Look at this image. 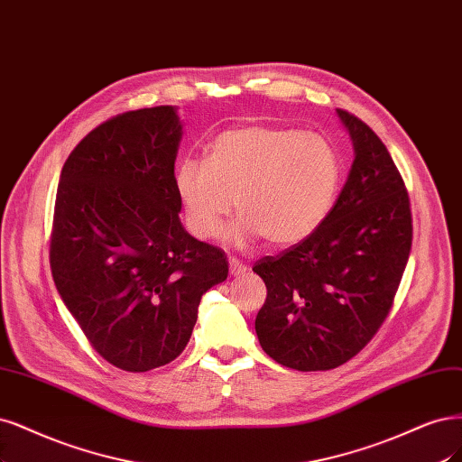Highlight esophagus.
Instances as JSON below:
<instances>
[{
	"mask_svg": "<svg viewBox=\"0 0 462 462\" xmlns=\"http://www.w3.org/2000/svg\"><path fill=\"white\" fill-rule=\"evenodd\" d=\"M229 269H231V275H243L246 269H248V265L243 262V260H238V258H231L229 260Z\"/></svg>",
	"mask_w": 462,
	"mask_h": 462,
	"instance_id": "1",
	"label": "esophagus"
}]
</instances>
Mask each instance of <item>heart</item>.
Listing matches in <instances>:
<instances>
[{"label": "heart", "instance_id": "heart-1", "mask_svg": "<svg viewBox=\"0 0 462 462\" xmlns=\"http://www.w3.org/2000/svg\"><path fill=\"white\" fill-rule=\"evenodd\" d=\"M342 181V161L332 143L311 132L250 124L221 132L206 147V162L183 158L173 187L187 226L212 238L235 208V243L262 235L267 245L304 241L330 214Z\"/></svg>", "mask_w": 462, "mask_h": 462}]
</instances>
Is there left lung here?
I'll use <instances>...</instances> for the list:
<instances>
[{
    "label": "left lung",
    "instance_id": "8db88e82",
    "mask_svg": "<svg viewBox=\"0 0 462 462\" xmlns=\"http://www.w3.org/2000/svg\"><path fill=\"white\" fill-rule=\"evenodd\" d=\"M337 113L356 161L330 214L304 241L254 263L265 286L256 315L263 352L296 371H330L357 356L388 317L412 243L411 202L386 145Z\"/></svg>",
    "mask_w": 462,
    "mask_h": 462
}]
</instances>
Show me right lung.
Returning <instances> with one entry per match:
<instances>
[{"instance_id":"obj_1","label":"right lung","mask_w":462,"mask_h":462,"mask_svg":"<svg viewBox=\"0 0 462 462\" xmlns=\"http://www.w3.org/2000/svg\"><path fill=\"white\" fill-rule=\"evenodd\" d=\"M173 106L130 110L91 130L57 187L50 263L57 291L105 361L147 373L176 359L202 294L226 281V252L180 219Z\"/></svg>"}]
</instances>
